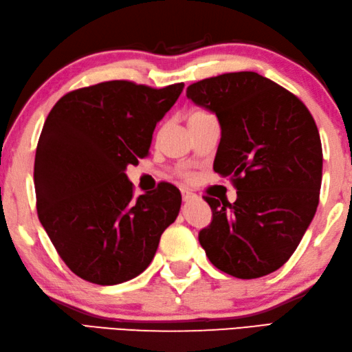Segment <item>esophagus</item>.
Wrapping results in <instances>:
<instances>
[{"instance_id": "1", "label": "esophagus", "mask_w": 352, "mask_h": 352, "mask_svg": "<svg viewBox=\"0 0 352 352\" xmlns=\"http://www.w3.org/2000/svg\"><path fill=\"white\" fill-rule=\"evenodd\" d=\"M195 197H196V195L193 193V191H190V190H182V201H184V202H190V201H193Z\"/></svg>"}]
</instances>
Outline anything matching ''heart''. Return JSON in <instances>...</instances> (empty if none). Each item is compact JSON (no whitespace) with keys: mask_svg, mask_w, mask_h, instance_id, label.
Wrapping results in <instances>:
<instances>
[{"mask_svg":"<svg viewBox=\"0 0 352 352\" xmlns=\"http://www.w3.org/2000/svg\"><path fill=\"white\" fill-rule=\"evenodd\" d=\"M205 116H210V113L208 111H205V110H202V109H195V110H191L190 111V115H188V122H191V121H197V119H202V118H205ZM179 176L181 177H184V179H191V175L188 173L187 170H179Z\"/></svg>","mask_w":352,"mask_h":352,"instance_id":"heart-1","label":"heart"}]
</instances>
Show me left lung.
Wrapping results in <instances>:
<instances>
[{
  "label": "left lung",
  "instance_id": "left-lung-1",
  "mask_svg": "<svg viewBox=\"0 0 352 352\" xmlns=\"http://www.w3.org/2000/svg\"><path fill=\"white\" fill-rule=\"evenodd\" d=\"M187 98L216 113L222 136L213 168L237 190L234 204L204 196L213 219L199 242L230 276L273 273L294 253L319 205L323 155L314 118L256 72L202 79L188 85Z\"/></svg>",
  "mask_w": 352,
  "mask_h": 352
}]
</instances>
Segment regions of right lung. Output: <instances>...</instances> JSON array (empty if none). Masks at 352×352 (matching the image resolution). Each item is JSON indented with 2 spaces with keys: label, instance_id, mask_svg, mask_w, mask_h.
I'll use <instances>...</instances> for the list:
<instances>
[{
  "label": "right lung",
  "instance_id": "right-lung-1",
  "mask_svg": "<svg viewBox=\"0 0 352 352\" xmlns=\"http://www.w3.org/2000/svg\"><path fill=\"white\" fill-rule=\"evenodd\" d=\"M182 89L105 81L65 94L45 119L33 170L38 217L81 279L116 285L139 276L177 217L175 185L135 197L125 168L148 155L156 124Z\"/></svg>",
  "mask_w": 352,
  "mask_h": 352
}]
</instances>
